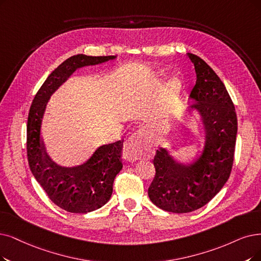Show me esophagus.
<instances>
[{"instance_id": "obj_1", "label": "esophagus", "mask_w": 261, "mask_h": 261, "mask_svg": "<svg viewBox=\"0 0 261 261\" xmlns=\"http://www.w3.org/2000/svg\"><path fill=\"white\" fill-rule=\"evenodd\" d=\"M140 138L141 134L139 132H136L132 135L126 142H125L123 147V155L127 161H137L142 156Z\"/></svg>"}]
</instances>
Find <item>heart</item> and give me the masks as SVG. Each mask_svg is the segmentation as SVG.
Returning a JSON list of instances; mask_svg holds the SVG:
<instances>
[{
  "label": "heart",
  "instance_id": "1",
  "mask_svg": "<svg viewBox=\"0 0 261 261\" xmlns=\"http://www.w3.org/2000/svg\"><path fill=\"white\" fill-rule=\"evenodd\" d=\"M179 85H180V83H179V81L176 80V79H172V80H170V82H169V87L172 88V89H176V88L179 87Z\"/></svg>",
  "mask_w": 261,
  "mask_h": 261
}]
</instances>
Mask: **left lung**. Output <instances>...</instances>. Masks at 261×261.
<instances>
[{
  "label": "left lung",
  "mask_w": 261,
  "mask_h": 261,
  "mask_svg": "<svg viewBox=\"0 0 261 261\" xmlns=\"http://www.w3.org/2000/svg\"><path fill=\"white\" fill-rule=\"evenodd\" d=\"M187 56L197 77L190 108L197 110L202 123L203 150L192 163H182L159 148L153 161L156 173L148 190L156 206L172 213L200 209L223 189L231 172L238 132L236 109L223 81L202 59Z\"/></svg>",
  "instance_id": "obj_1"
}]
</instances>
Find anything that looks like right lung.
I'll use <instances>...</instances> for the list:
<instances>
[{
    "label": "right lung",
    "mask_w": 261,
    "mask_h": 261,
    "mask_svg": "<svg viewBox=\"0 0 261 261\" xmlns=\"http://www.w3.org/2000/svg\"><path fill=\"white\" fill-rule=\"evenodd\" d=\"M116 56L68 58L48 76L31 105L27 126V152L30 169L50 200L71 213H88L106 204L112 195L116 175L121 171L123 140L100 145L81 165L63 167L52 161L41 141V124L50 96L81 67L114 60Z\"/></svg>",
    "instance_id": "add662e5"
}]
</instances>
